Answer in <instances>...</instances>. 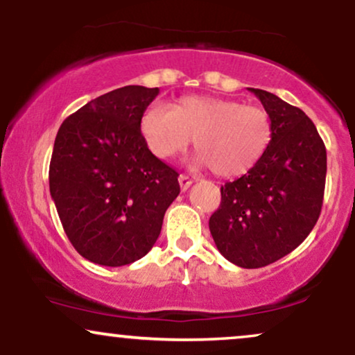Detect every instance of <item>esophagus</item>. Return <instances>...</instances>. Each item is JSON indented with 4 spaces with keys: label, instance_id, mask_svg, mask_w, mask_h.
Masks as SVG:
<instances>
[{
    "label": "esophagus",
    "instance_id": "esophagus-1",
    "mask_svg": "<svg viewBox=\"0 0 355 355\" xmlns=\"http://www.w3.org/2000/svg\"><path fill=\"white\" fill-rule=\"evenodd\" d=\"M178 183H180V189L185 191L190 189V185L193 183V178H190L189 175H180V177H178Z\"/></svg>",
    "mask_w": 355,
    "mask_h": 355
}]
</instances>
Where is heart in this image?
<instances>
[{"label":"heart","mask_w":355,"mask_h":355,"mask_svg":"<svg viewBox=\"0 0 355 355\" xmlns=\"http://www.w3.org/2000/svg\"><path fill=\"white\" fill-rule=\"evenodd\" d=\"M141 135L155 157H178L195 138L198 164L218 177H239L262 160L274 128L268 113L254 105L209 95L182 96L173 108L153 103L141 116Z\"/></svg>","instance_id":"1"}]
</instances>
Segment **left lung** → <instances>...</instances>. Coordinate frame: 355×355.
Returning <instances> with one entry per match:
<instances>
[{"label":"left lung","instance_id":"8db88e82","mask_svg":"<svg viewBox=\"0 0 355 355\" xmlns=\"http://www.w3.org/2000/svg\"><path fill=\"white\" fill-rule=\"evenodd\" d=\"M274 128L262 160L222 187L209 227L218 252L243 268L266 267L311 234L324 200L327 153L315 125L274 93L250 88Z\"/></svg>","mask_w":355,"mask_h":355}]
</instances>
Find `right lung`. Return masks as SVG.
Listing matches in <instances>:
<instances>
[{
  "mask_svg": "<svg viewBox=\"0 0 355 355\" xmlns=\"http://www.w3.org/2000/svg\"><path fill=\"white\" fill-rule=\"evenodd\" d=\"M158 88H116L63 121L50 193L71 245L93 263L121 267L148 254L180 193L178 173L150 152L140 123Z\"/></svg>",
  "mask_w": 355,
  "mask_h": 355,
  "instance_id": "add662e5",
  "label": "right lung"
}]
</instances>
